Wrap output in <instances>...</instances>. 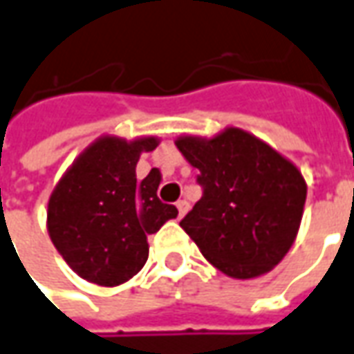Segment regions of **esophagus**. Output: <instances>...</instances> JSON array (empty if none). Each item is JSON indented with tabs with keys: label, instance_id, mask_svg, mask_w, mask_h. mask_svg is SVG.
I'll return each mask as SVG.
<instances>
[{
	"label": "esophagus",
	"instance_id": "1",
	"mask_svg": "<svg viewBox=\"0 0 354 354\" xmlns=\"http://www.w3.org/2000/svg\"><path fill=\"white\" fill-rule=\"evenodd\" d=\"M176 209H178V214H180V216H184L185 212H187V209H189V203L185 201V199H180V201L176 203Z\"/></svg>",
	"mask_w": 354,
	"mask_h": 354
}]
</instances>
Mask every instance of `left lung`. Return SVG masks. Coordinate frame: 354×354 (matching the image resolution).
Segmentation results:
<instances>
[{
	"instance_id": "1",
	"label": "left lung",
	"mask_w": 354,
	"mask_h": 354,
	"mask_svg": "<svg viewBox=\"0 0 354 354\" xmlns=\"http://www.w3.org/2000/svg\"><path fill=\"white\" fill-rule=\"evenodd\" d=\"M199 169L203 195L180 226L220 272L247 280L280 263L297 236L306 184L288 159L254 136L228 128L212 140L176 142Z\"/></svg>"
}]
</instances>
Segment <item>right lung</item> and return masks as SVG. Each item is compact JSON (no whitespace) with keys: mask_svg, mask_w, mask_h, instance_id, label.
<instances>
[{"mask_svg":"<svg viewBox=\"0 0 354 354\" xmlns=\"http://www.w3.org/2000/svg\"><path fill=\"white\" fill-rule=\"evenodd\" d=\"M155 147V138L128 143L105 136L74 160L49 197V237L84 280L107 288L128 281L147 261V236L176 218V207L157 197L159 170L136 180L140 153Z\"/></svg>","mask_w":354,"mask_h":354,"instance_id":"right-lung-1","label":"right lung"}]
</instances>
